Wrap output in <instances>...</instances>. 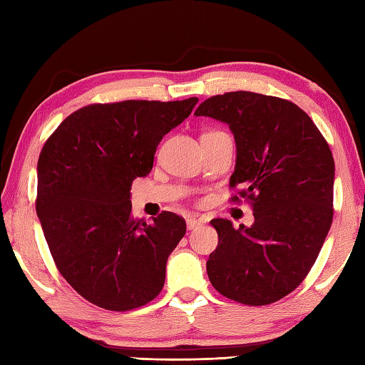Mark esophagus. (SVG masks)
<instances>
[{
    "label": "esophagus",
    "instance_id": "1",
    "mask_svg": "<svg viewBox=\"0 0 365 365\" xmlns=\"http://www.w3.org/2000/svg\"><path fill=\"white\" fill-rule=\"evenodd\" d=\"M202 224H205V220H202V219H197V217H188V219H187L188 230H193V228L200 227V225H202Z\"/></svg>",
    "mask_w": 365,
    "mask_h": 365
}]
</instances>
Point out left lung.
Segmentation results:
<instances>
[{
  "label": "left lung",
  "mask_w": 365,
  "mask_h": 365,
  "mask_svg": "<svg viewBox=\"0 0 365 365\" xmlns=\"http://www.w3.org/2000/svg\"><path fill=\"white\" fill-rule=\"evenodd\" d=\"M195 115L225 122L237 143L230 187H240L255 224L212 219L219 245L206 264L220 294L265 306L306 279L333 220L335 160L316 123L294 103L252 91L207 98Z\"/></svg>",
  "instance_id": "1"
}]
</instances>
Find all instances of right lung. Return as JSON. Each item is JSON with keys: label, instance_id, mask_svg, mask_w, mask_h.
Here are the masks:
<instances>
[{"label": "right lung", "instance_id": "obj_1", "mask_svg": "<svg viewBox=\"0 0 365 365\" xmlns=\"http://www.w3.org/2000/svg\"><path fill=\"white\" fill-rule=\"evenodd\" d=\"M196 103L90 104L66 117L43 146L36 214L61 275L86 301L123 312L163 289L187 224L168 211L151 224L133 219L130 188L150 174L160 140Z\"/></svg>", "mask_w": 365, "mask_h": 365}]
</instances>
